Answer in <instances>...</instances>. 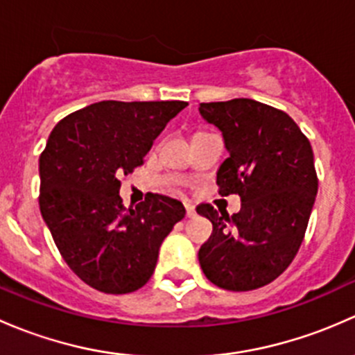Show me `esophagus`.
I'll list each match as a JSON object with an SVG mask.
<instances>
[{
  "label": "esophagus",
  "instance_id": "34e87169",
  "mask_svg": "<svg viewBox=\"0 0 355 355\" xmlns=\"http://www.w3.org/2000/svg\"><path fill=\"white\" fill-rule=\"evenodd\" d=\"M185 214H187V218L196 216V207L191 202H185Z\"/></svg>",
  "mask_w": 355,
  "mask_h": 355
}]
</instances>
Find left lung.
Wrapping results in <instances>:
<instances>
[{
	"label": "left lung",
	"instance_id": "left-lung-1",
	"mask_svg": "<svg viewBox=\"0 0 355 355\" xmlns=\"http://www.w3.org/2000/svg\"><path fill=\"white\" fill-rule=\"evenodd\" d=\"M200 114L223 134L228 157L216 173L220 196L239 194V213L199 204L213 223L199 249L211 284L234 292L280 277L306 235L318 194L311 142L285 111L254 99L200 103Z\"/></svg>",
	"mask_w": 355,
	"mask_h": 355
}]
</instances>
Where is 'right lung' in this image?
Wrapping results in <instances>:
<instances>
[{
    "mask_svg": "<svg viewBox=\"0 0 355 355\" xmlns=\"http://www.w3.org/2000/svg\"><path fill=\"white\" fill-rule=\"evenodd\" d=\"M185 101H101L73 111L39 157V207L60 254L89 287L128 293L155 273L161 242L185 216L180 200L146 194L121 202L120 175L144 163Z\"/></svg>",
    "mask_w": 355,
    "mask_h": 355,
    "instance_id": "obj_1",
    "label": "right lung"
}]
</instances>
